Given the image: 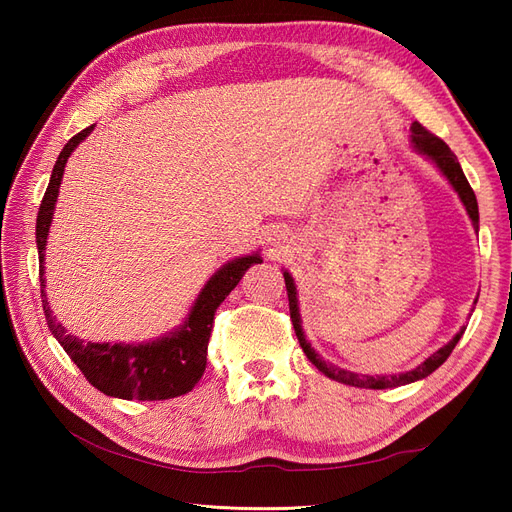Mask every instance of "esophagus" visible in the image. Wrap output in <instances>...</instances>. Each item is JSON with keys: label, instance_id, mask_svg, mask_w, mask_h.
Listing matches in <instances>:
<instances>
[{"label": "esophagus", "instance_id": "esophagus-1", "mask_svg": "<svg viewBox=\"0 0 512 512\" xmlns=\"http://www.w3.org/2000/svg\"><path fill=\"white\" fill-rule=\"evenodd\" d=\"M277 243H280V241H277ZM277 247V245H275ZM269 252H275V250H269Z\"/></svg>", "mask_w": 512, "mask_h": 512}]
</instances>
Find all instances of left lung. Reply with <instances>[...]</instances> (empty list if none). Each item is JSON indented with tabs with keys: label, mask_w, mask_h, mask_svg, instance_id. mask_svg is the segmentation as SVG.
Segmentation results:
<instances>
[{
	"label": "left lung",
	"mask_w": 512,
	"mask_h": 512,
	"mask_svg": "<svg viewBox=\"0 0 512 512\" xmlns=\"http://www.w3.org/2000/svg\"><path fill=\"white\" fill-rule=\"evenodd\" d=\"M410 138H412L414 149L418 153H423L427 160H431L433 164H436L440 173L446 177V181L453 185V190L459 194L461 203H463V207H466L474 228L478 230V203H476V196H474V190L470 188L466 175H463L461 164L457 162V156L451 151V147H448L442 141V138H438L436 134H431L429 130H425L418 121H414L412 126H410ZM284 280H286V290H288L290 320H292L294 333H297V337H299V344H301L305 356L322 371L324 376H329L331 380H337V382H342V384L356 386V389H393V386L410 384V382L427 378L429 374H433V371H436L448 359V356H451V352L457 346L463 331H466V329H461L446 346H442L438 352H433L429 359H425L418 367H414L410 371H404V374H393V376H363V374H354V371L335 367V365H331L327 361H322V356L312 348V344L307 342L305 333H303V327H301L297 286H294V280H292V275L288 271H284Z\"/></svg>",
	"instance_id": "1"
}]
</instances>
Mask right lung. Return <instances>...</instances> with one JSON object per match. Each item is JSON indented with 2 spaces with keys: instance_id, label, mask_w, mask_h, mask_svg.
I'll list each match as a JSON object with an SVG mask.
<instances>
[{
  "instance_id": "right-lung-1",
  "label": "right lung",
  "mask_w": 512,
  "mask_h": 512,
  "mask_svg": "<svg viewBox=\"0 0 512 512\" xmlns=\"http://www.w3.org/2000/svg\"><path fill=\"white\" fill-rule=\"evenodd\" d=\"M96 126H89L72 136L61 149L59 158L53 166L49 188L44 192L42 205L36 220V245L40 258V292L46 324L57 342L64 346L70 359L83 371V376L96 386L98 391L119 399H138V401H160L173 399L190 393L196 382L203 378L207 367V346L213 329L215 309L222 305L230 290L235 288L245 271L252 265H258L262 258L256 254L241 256L226 262L215 271L211 280L200 290L194 301L188 318L179 329L147 344H91L83 339L68 335L66 329L55 320L49 301L44 292V250L46 237L53 222V211L57 203L59 185L64 179V168L72 151L83 143Z\"/></svg>"
}]
</instances>
